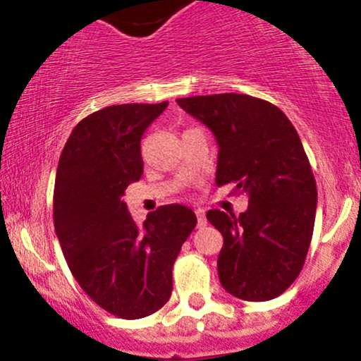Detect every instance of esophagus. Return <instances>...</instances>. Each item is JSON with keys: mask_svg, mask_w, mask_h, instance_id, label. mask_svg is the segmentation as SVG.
<instances>
[{"mask_svg": "<svg viewBox=\"0 0 361 361\" xmlns=\"http://www.w3.org/2000/svg\"><path fill=\"white\" fill-rule=\"evenodd\" d=\"M195 214H197V227H204V225L207 224L206 214H204V211L202 209H197V211H195Z\"/></svg>", "mask_w": 361, "mask_h": 361, "instance_id": "34e87169", "label": "esophagus"}]
</instances>
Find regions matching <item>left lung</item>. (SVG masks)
Returning a JSON list of instances; mask_svg holds the SVG:
<instances>
[{
    "label": "left lung",
    "mask_w": 361,
    "mask_h": 361,
    "mask_svg": "<svg viewBox=\"0 0 361 361\" xmlns=\"http://www.w3.org/2000/svg\"><path fill=\"white\" fill-rule=\"evenodd\" d=\"M209 127L218 143L216 185L235 183L248 209H209L224 235L218 276L228 293L250 302L276 298L300 274L314 228L316 181L297 130L278 106L246 94L176 99Z\"/></svg>",
    "instance_id": "1"
}]
</instances>
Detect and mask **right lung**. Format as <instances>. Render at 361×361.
I'll return each mask as SVG.
<instances>
[{
    "label": "right lung",
    "mask_w": 361,
    "mask_h": 361,
    "mask_svg": "<svg viewBox=\"0 0 361 361\" xmlns=\"http://www.w3.org/2000/svg\"><path fill=\"white\" fill-rule=\"evenodd\" d=\"M167 108L115 104L90 113L69 134L54 188V227L68 267L104 311L140 319L173 292V265L194 231L195 213L167 204L143 225L122 195L143 174L141 137Z\"/></svg>",
    "instance_id": "right-lung-1"
}]
</instances>
